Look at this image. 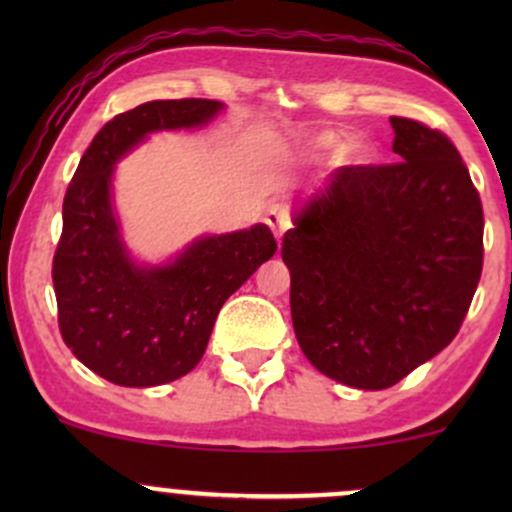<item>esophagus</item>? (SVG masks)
Instances as JSON below:
<instances>
[{"mask_svg":"<svg viewBox=\"0 0 512 512\" xmlns=\"http://www.w3.org/2000/svg\"><path fill=\"white\" fill-rule=\"evenodd\" d=\"M264 221L269 223V228H272L279 243H281V238H284V233L291 228L289 211H286V207H281V204H272V207H269V211H267V219H264Z\"/></svg>","mask_w":512,"mask_h":512,"instance_id":"1","label":"esophagus"}]
</instances>
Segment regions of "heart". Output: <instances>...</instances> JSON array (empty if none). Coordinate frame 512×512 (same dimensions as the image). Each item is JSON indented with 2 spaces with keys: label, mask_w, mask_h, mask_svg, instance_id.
Listing matches in <instances>:
<instances>
[{
  "label": "heart",
  "mask_w": 512,
  "mask_h": 512,
  "mask_svg": "<svg viewBox=\"0 0 512 512\" xmlns=\"http://www.w3.org/2000/svg\"><path fill=\"white\" fill-rule=\"evenodd\" d=\"M313 144H315V149H320V151H334L339 146V139L334 137V134H320ZM349 156L354 158V161H366V158L370 156V151L366 144H351Z\"/></svg>",
  "instance_id": "heart-1"
}]
</instances>
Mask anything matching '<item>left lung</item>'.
Listing matches in <instances>:
<instances>
[{
  "mask_svg": "<svg viewBox=\"0 0 512 512\" xmlns=\"http://www.w3.org/2000/svg\"><path fill=\"white\" fill-rule=\"evenodd\" d=\"M397 163L334 170L281 243L308 361L385 390L460 332L484 264V209L440 129L390 117Z\"/></svg>",
  "mask_w": 512,
  "mask_h": 512,
  "instance_id": "left-lung-1",
  "label": "left lung"
}]
</instances>
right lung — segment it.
Instances as JSON below:
<instances>
[{
	"mask_svg": "<svg viewBox=\"0 0 512 512\" xmlns=\"http://www.w3.org/2000/svg\"><path fill=\"white\" fill-rule=\"evenodd\" d=\"M223 105L207 98L142 103L105 122L81 156L62 204L52 260L64 344L101 378L125 387L178 380L202 361L216 315L276 252L264 223L207 236L175 262L129 260L110 202L113 166L146 134L202 127Z\"/></svg>",
	"mask_w": 512,
	"mask_h": 512,
	"instance_id": "1",
	"label": "right lung"
}]
</instances>
